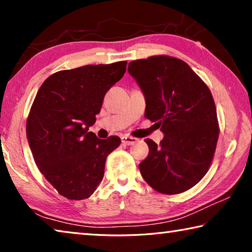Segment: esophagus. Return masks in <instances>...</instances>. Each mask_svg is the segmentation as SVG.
<instances>
[{"label": "esophagus", "mask_w": 252, "mask_h": 252, "mask_svg": "<svg viewBox=\"0 0 252 252\" xmlns=\"http://www.w3.org/2000/svg\"><path fill=\"white\" fill-rule=\"evenodd\" d=\"M121 141L123 144H126V146H131V144H133L134 142L138 141V139L133 138V136H129V135H123L121 138Z\"/></svg>", "instance_id": "34e87169"}]
</instances>
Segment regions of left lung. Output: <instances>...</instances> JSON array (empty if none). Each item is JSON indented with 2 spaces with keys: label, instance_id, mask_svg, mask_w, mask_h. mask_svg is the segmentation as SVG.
<instances>
[{
  "label": "left lung",
  "instance_id": "8db88e82",
  "mask_svg": "<svg viewBox=\"0 0 252 252\" xmlns=\"http://www.w3.org/2000/svg\"><path fill=\"white\" fill-rule=\"evenodd\" d=\"M146 97L144 117L161 126L159 146L146 139L149 155L139 164L158 192L177 194L207 173L219 136L217 110L206 83L182 60L159 55L129 63Z\"/></svg>",
  "mask_w": 252,
  "mask_h": 252
}]
</instances>
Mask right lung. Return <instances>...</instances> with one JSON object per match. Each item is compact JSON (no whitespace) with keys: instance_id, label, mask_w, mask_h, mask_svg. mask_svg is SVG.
I'll return each instance as SVG.
<instances>
[{"instance_id":"right-lung-1","label":"right lung","mask_w":252,"mask_h":252,"mask_svg":"<svg viewBox=\"0 0 252 252\" xmlns=\"http://www.w3.org/2000/svg\"><path fill=\"white\" fill-rule=\"evenodd\" d=\"M126 70V61L59 71L36 93L27 121L34 161L58 192L70 200L87 199L104 176V164L118 136L99 139L89 132L106 91Z\"/></svg>"}]
</instances>
